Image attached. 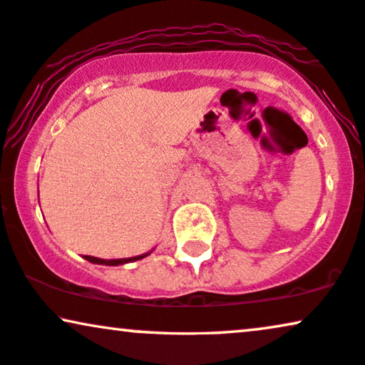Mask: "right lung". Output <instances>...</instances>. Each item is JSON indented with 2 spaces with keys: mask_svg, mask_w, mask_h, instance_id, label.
I'll list each match as a JSON object with an SVG mask.
<instances>
[{
  "mask_svg": "<svg viewBox=\"0 0 365 365\" xmlns=\"http://www.w3.org/2000/svg\"><path fill=\"white\" fill-rule=\"evenodd\" d=\"M148 255L143 256H136V257H128V259H99V257H92V256H86V259L89 262H96V264H106V266H118V264H124V262H131V261H138L141 257H145Z\"/></svg>",
  "mask_w": 365,
  "mask_h": 365,
  "instance_id": "1",
  "label": "right lung"
}]
</instances>
